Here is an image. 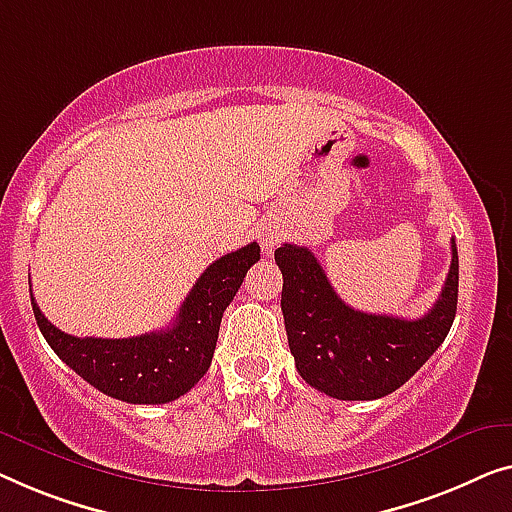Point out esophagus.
<instances>
[{"label": "esophagus", "instance_id": "1", "mask_svg": "<svg viewBox=\"0 0 512 512\" xmlns=\"http://www.w3.org/2000/svg\"><path fill=\"white\" fill-rule=\"evenodd\" d=\"M259 236H262V248L266 250V253H271V248L278 243L280 232H278V227H266V230Z\"/></svg>", "mask_w": 512, "mask_h": 512}]
</instances>
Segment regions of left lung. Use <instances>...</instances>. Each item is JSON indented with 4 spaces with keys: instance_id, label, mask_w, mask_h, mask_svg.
<instances>
[{
    "instance_id": "8db88e82",
    "label": "left lung",
    "mask_w": 512,
    "mask_h": 512,
    "mask_svg": "<svg viewBox=\"0 0 512 512\" xmlns=\"http://www.w3.org/2000/svg\"><path fill=\"white\" fill-rule=\"evenodd\" d=\"M437 303L418 319L370 315L335 294L317 257L282 243V317L296 370L335 400H377L411 379L451 331L457 310V248Z\"/></svg>"
}]
</instances>
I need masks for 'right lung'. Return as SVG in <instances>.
Listing matches in <instances>:
<instances>
[{"instance_id": "obj_1", "label": "right lung", "mask_w": 512, "mask_h": 512, "mask_svg": "<svg viewBox=\"0 0 512 512\" xmlns=\"http://www.w3.org/2000/svg\"><path fill=\"white\" fill-rule=\"evenodd\" d=\"M255 262V241L216 259L197 278L167 329L135 338H75L50 324L32 296L34 317L61 361L101 393L131 404H165L207 375L220 319Z\"/></svg>"}]
</instances>
